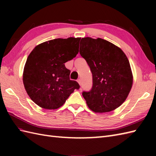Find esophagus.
Instances as JSON below:
<instances>
[{"instance_id": "34e87169", "label": "esophagus", "mask_w": 156, "mask_h": 156, "mask_svg": "<svg viewBox=\"0 0 156 156\" xmlns=\"http://www.w3.org/2000/svg\"><path fill=\"white\" fill-rule=\"evenodd\" d=\"M77 82H78V84H79L81 85V80H80V79H78V80H77Z\"/></svg>"}]
</instances>
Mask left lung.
I'll use <instances>...</instances> for the list:
<instances>
[{
    "label": "left lung",
    "mask_w": 156,
    "mask_h": 156,
    "mask_svg": "<svg viewBox=\"0 0 156 156\" xmlns=\"http://www.w3.org/2000/svg\"><path fill=\"white\" fill-rule=\"evenodd\" d=\"M80 54L92 74V87L82 96L89 108L95 112H107L123 103L132 84L130 64L125 53L105 39L82 38Z\"/></svg>",
    "instance_id": "1"
}]
</instances>
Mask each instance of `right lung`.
I'll use <instances>...</instances> for the list:
<instances>
[{
    "instance_id": "1",
    "label": "right lung",
    "mask_w": 156,
    "mask_h": 156,
    "mask_svg": "<svg viewBox=\"0 0 156 156\" xmlns=\"http://www.w3.org/2000/svg\"><path fill=\"white\" fill-rule=\"evenodd\" d=\"M80 39H52L37 45L29 55L23 84L29 97L40 107L57 109L75 89L80 88L77 82L69 79L70 70L64 64L78 54Z\"/></svg>"
}]
</instances>
